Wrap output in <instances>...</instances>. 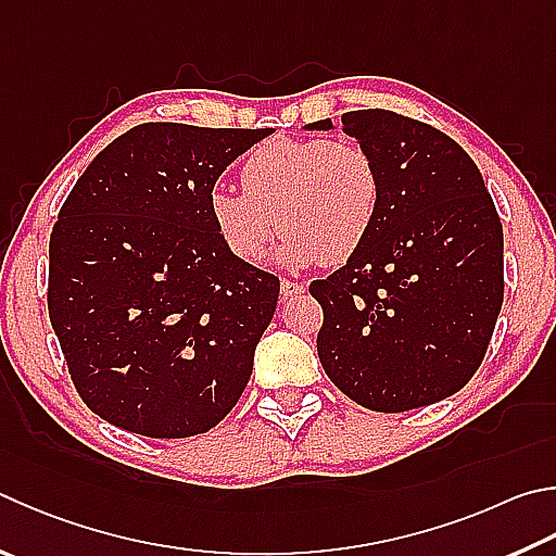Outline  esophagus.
I'll list each match as a JSON object with an SVG mask.
<instances>
[{"label": "esophagus", "mask_w": 556, "mask_h": 556, "mask_svg": "<svg viewBox=\"0 0 556 556\" xmlns=\"http://www.w3.org/2000/svg\"><path fill=\"white\" fill-rule=\"evenodd\" d=\"M279 291H281V299L299 296V294H304V291H306V285H301V281H291V279H281Z\"/></svg>", "instance_id": "34e87169"}]
</instances>
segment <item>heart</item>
<instances>
[{
	"instance_id": "obj_1",
	"label": "heart",
	"mask_w": 556,
	"mask_h": 556,
	"mask_svg": "<svg viewBox=\"0 0 556 556\" xmlns=\"http://www.w3.org/2000/svg\"><path fill=\"white\" fill-rule=\"evenodd\" d=\"M243 191L208 194L211 226L238 260L267 255L277 224L289 265H342L377 226L383 181L375 155L355 140L271 138L240 167Z\"/></svg>"
}]
</instances>
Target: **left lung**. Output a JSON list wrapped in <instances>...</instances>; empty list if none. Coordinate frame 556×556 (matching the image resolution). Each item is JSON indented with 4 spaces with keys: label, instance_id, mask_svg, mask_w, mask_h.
<instances>
[{
    "label": "left lung",
    "instance_id": "obj_1",
    "mask_svg": "<svg viewBox=\"0 0 556 556\" xmlns=\"http://www.w3.org/2000/svg\"><path fill=\"white\" fill-rule=\"evenodd\" d=\"M340 128L375 155L383 197L365 248L308 287L323 308L320 365L369 410L430 406L467 387L489 350L501 218L479 167L442 130L387 109L348 111Z\"/></svg>",
    "mask_w": 556,
    "mask_h": 556
}]
</instances>
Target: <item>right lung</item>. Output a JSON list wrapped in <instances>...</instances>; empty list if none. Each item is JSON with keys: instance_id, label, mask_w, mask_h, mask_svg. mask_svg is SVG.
Segmentation results:
<instances>
[{"instance_id": "obj_1", "label": "right lung", "mask_w": 556, "mask_h": 556, "mask_svg": "<svg viewBox=\"0 0 556 556\" xmlns=\"http://www.w3.org/2000/svg\"><path fill=\"white\" fill-rule=\"evenodd\" d=\"M269 128L140 124L77 179L48 245V313L89 410L191 438L236 406L279 279L211 226L220 173Z\"/></svg>"}]
</instances>
